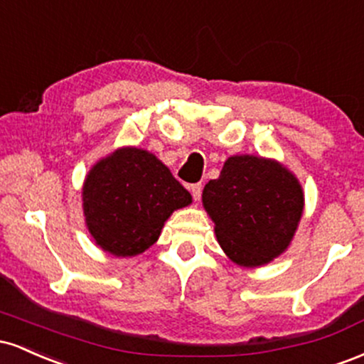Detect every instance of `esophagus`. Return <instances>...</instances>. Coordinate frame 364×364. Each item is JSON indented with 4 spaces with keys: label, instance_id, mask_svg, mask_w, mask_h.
I'll use <instances>...</instances> for the list:
<instances>
[{
    "label": "esophagus",
    "instance_id": "34e87169",
    "mask_svg": "<svg viewBox=\"0 0 364 364\" xmlns=\"http://www.w3.org/2000/svg\"><path fill=\"white\" fill-rule=\"evenodd\" d=\"M190 191H191V195H193L195 200L202 198V185H200V183H196V185H191Z\"/></svg>",
    "mask_w": 364,
    "mask_h": 364
}]
</instances>
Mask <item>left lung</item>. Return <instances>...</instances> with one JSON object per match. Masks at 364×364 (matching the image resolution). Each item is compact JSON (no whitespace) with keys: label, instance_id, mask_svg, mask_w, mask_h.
I'll return each mask as SVG.
<instances>
[{"label":"left lung","instance_id":"1","mask_svg":"<svg viewBox=\"0 0 364 364\" xmlns=\"http://www.w3.org/2000/svg\"><path fill=\"white\" fill-rule=\"evenodd\" d=\"M202 202L224 253L241 267H260L289 246L304 195L298 178L277 161L232 156L203 188Z\"/></svg>","mask_w":364,"mask_h":364}]
</instances>
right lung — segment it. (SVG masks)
<instances>
[{
    "label": "right lung",
    "mask_w": 364,
    "mask_h": 364,
    "mask_svg": "<svg viewBox=\"0 0 364 364\" xmlns=\"http://www.w3.org/2000/svg\"><path fill=\"white\" fill-rule=\"evenodd\" d=\"M83 214L95 245L114 257H135L161 236L164 223L191 195L154 154L124 147L87 174Z\"/></svg>",
    "instance_id": "right-lung-1"
}]
</instances>
